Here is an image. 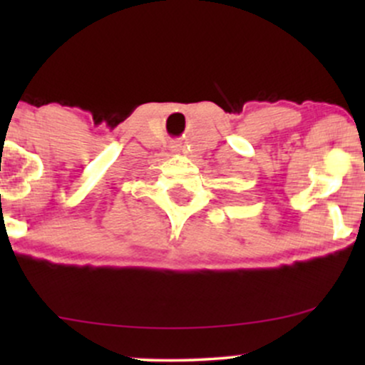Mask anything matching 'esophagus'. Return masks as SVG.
Returning a JSON list of instances; mask_svg holds the SVG:
<instances>
[{"label": "esophagus", "mask_w": 365, "mask_h": 365, "mask_svg": "<svg viewBox=\"0 0 365 365\" xmlns=\"http://www.w3.org/2000/svg\"><path fill=\"white\" fill-rule=\"evenodd\" d=\"M180 148H182V145L175 144V145H171V150H173V153H180Z\"/></svg>", "instance_id": "obj_1"}]
</instances>
